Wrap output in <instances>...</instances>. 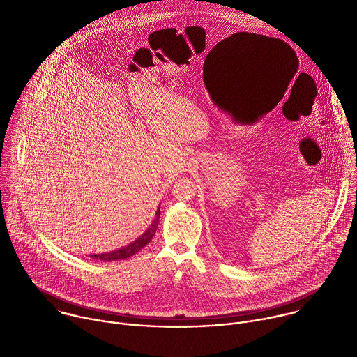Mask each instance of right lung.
I'll list each match as a JSON object with an SVG mask.
<instances>
[{"instance_id":"1","label":"right lung","mask_w":357,"mask_h":357,"mask_svg":"<svg viewBox=\"0 0 357 357\" xmlns=\"http://www.w3.org/2000/svg\"><path fill=\"white\" fill-rule=\"evenodd\" d=\"M160 208L157 209L155 218L152 220V223L149 225V227L145 230V233L142 236H139L135 241H132L131 244L121 247L119 250L110 251V252H103V254H90L91 259L100 260V261H116V260H123V259H128L131 256H134L135 252H138L141 248H144L151 240L154 237L157 227H158V222H160Z\"/></svg>"}]
</instances>
